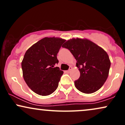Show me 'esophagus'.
Instances as JSON below:
<instances>
[{
  "instance_id": "34e87169",
  "label": "esophagus",
  "mask_w": 125,
  "mask_h": 125,
  "mask_svg": "<svg viewBox=\"0 0 125 125\" xmlns=\"http://www.w3.org/2000/svg\"><path fill=\"white\" fill-rule=\"evenodd\" d=\"M72 70V67H69V69L67 71V72H70Z\"/></svg>"
}]
</instances>
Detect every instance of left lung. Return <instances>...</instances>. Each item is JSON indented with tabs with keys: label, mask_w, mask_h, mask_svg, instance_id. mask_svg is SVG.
Masks as SVG:
<instances>
[{
	"label": "left lung",
	"mask_w": 125,
	"mask_h": 125,
	"mask_svg": "<svg viewBox=\"0 0 125 125\" xmlns=\"http://www.w3.org/2000/svg\"><path fill=\"white\" fill-rule=\"evenodd\" d=\"M67 48L77 61L80 77L75 86L84 94L98 91L107 80L111 62L103 49L87 39H72L62 46Z\"/></svg>",
	"instance_id": "8db88e82"
}]
</instances>
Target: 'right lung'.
<instances>
[{
  "instance_id": "right-lung-1",
  "label": "right lung",
  "mask_w": 125,
  "mask_h": 125,
  "mask_svg": "<svg viewBox=\"0 0 125 125\" xmlns=\"http://www.w3.org/2000/svg\"><path fill=\"white\" fill-rule=\"evenodd\" d=\"M65 40L45 37L30 47L21 63L23 77L28 86L39 95L47 96L57 89L63 72L56 67L57 54Z\"/></svg>"
}]
</instances>
